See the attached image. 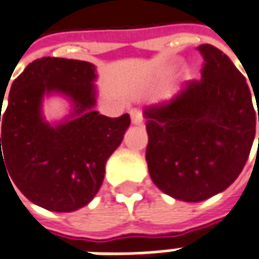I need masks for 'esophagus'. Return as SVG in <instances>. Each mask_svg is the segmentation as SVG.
<instances>
[{"instance_id":"1","label":"esophagus","mask_w":259,"mask_h":259,"mask_svg":"<svg viewBox=\"0 0 259 259\" xmlns=\"http://www.w3.org/2000/svg\"><path fill=\"white\" fill-rule=\"evenodd\" d=\"M130 117H132L133 124H142V121H144V115H142V111L139 108H132Z\"/></svg>"}]
</instances>
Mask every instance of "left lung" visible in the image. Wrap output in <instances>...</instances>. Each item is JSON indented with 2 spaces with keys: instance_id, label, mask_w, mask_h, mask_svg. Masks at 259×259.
<instances>
[{
  "instance_id": "obj_1",
  "label": "left lung",
  "mask_w": 259,
  "mask_h": 259,
  "mask_svg": "<svg viewBox=\"0 0 259 259\" xmlns=\"http://www.w3.org/2000/svg\"><path fill=\"white\" fill-rule=\"evenodd\" d=\"M198 51L204 57L201 79L170 102L144 110L149 176L158 189L185 202L208 199L235 182L256 126L243 74L219 48L205 44Z\"/></svg>"
}]
</instances>
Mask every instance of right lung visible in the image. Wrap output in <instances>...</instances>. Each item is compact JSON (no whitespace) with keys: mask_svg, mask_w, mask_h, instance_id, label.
<instances>
[{"mask_svg":"<svg viewBox=\"0 0 259 259\" xmlns=\"http://www.w3.org/2000/svg\"><path fill=\"white\" fill-rule=\"evenodd\" d=\"M95 79L88 61L42 57L13 82L7 108L0 110V171L7 166L19 190L45 209L71 212L89 204L130 126L129 114L111 118L94 110ZM53 92L73 105L69 118L55 126L41 115V99Z\"/></svg>","mask_w":259,"mask_h":259,"instance_id":"add662e5","label":"right lung"}]
</instances>
